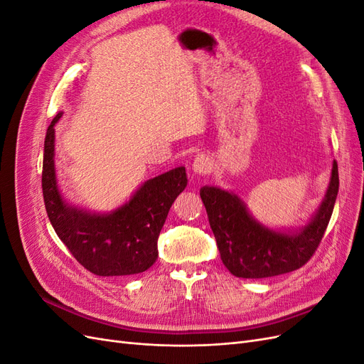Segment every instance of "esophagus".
Instances as JSON below:
<instances>
[{"label": "esophagus", "instance_id": "esophagus-1", "mask_svg": "<svg viewBox=\"0 0 364 364\" xmlns=\"http://www.w3.org/2000/svg\"><path fill=\"white\" fill-rule=\"evenodd\" d=\"M193 170L196 174H208L213 170V161L206 155H197L193 161Z\"/></svg>", "mask_w": 364, "mask_h": 364}]
</instances>
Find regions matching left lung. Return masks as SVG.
<instances>
[{"label": "left lung", "mask_w": 364, "mask_h": 364, "mask_svg": "<svg viewBox=\"0 0 364 364\" xmlns=\"http://www.w3.org/2000/svg\"><path fill=\"white\" fill-rule=\"evenodd\" d=\"M338 193V168L333 162L331 181L322 205L310 223L293 232H277L258 223L234 193L203 186L202 202L226 269L238 278H270L302 267L321 245Z\"/></svg>", "instance_id": "1"}]
</instances>
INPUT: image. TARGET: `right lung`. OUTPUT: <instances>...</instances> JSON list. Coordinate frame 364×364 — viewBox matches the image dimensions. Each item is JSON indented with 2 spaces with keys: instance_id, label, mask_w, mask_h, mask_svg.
<instances>
[{
  "instance_id": "obj_1",
  "label": "right lung",
  "mask_w": 364,
  "mask_h": 364,
  "mask_svg": "<svg viewBox=\"0 0 364 364\" xmlns=\"http://www.w3.org/2000/svg\"><path fill=\"white\" fill-rule=\"evenodd\" d=\"M54 117L43 144L42 193L58 237L82 266L98 277L146 272L158 258V237L173 202L186 186L185 167L142 183L130 200L111 214H95L62 199L54 170Z\"/></svg>"
}]
</instances>
